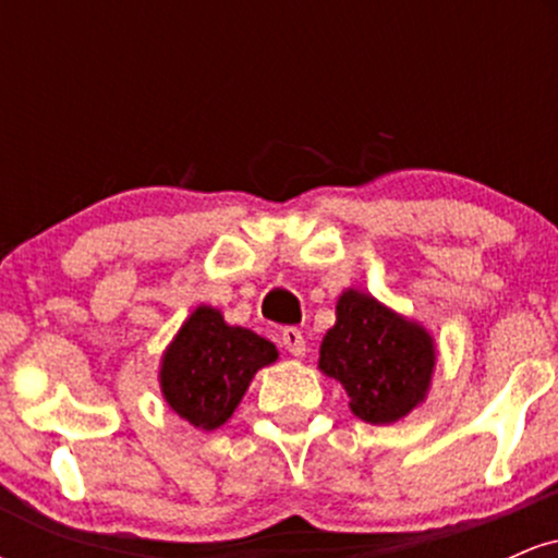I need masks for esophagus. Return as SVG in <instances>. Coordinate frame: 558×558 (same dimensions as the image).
I'll return each instance as SVG.
<instances>
[{"mask_svg": "<svg viewBox=\"0 0 558 558\" xmlns=\"http://www.w3.org/2000/svg\"><path fill=\"white\" fill-rule=\"evenodd\" d=\"M280 343L286 345L288 354H293V356L306 354V341H304V336H301L299 328H283V332H280Z\"/></svg>", "mask_w": 558, "mask_h": 558, "instance_id": "34e87169", "label": "esophagus"}]
</instances>
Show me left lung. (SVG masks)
<instances>
[{
	"label": "left lung",
	"mask_w": 558,
	"mask_h": 558,
	"mask_svg": "<svg viewBox=\"0 0 558 558\" xmlns=\"http://www.w3.org/2000/svg\"><path fill=\"white\" fill-rule=\"evenodd\" d=\"M435 367L425 328L360 291L338 299L336 325L319 345V369L338 380L351 412L369 425L407 417L425 399Z\"/></svg>",
	"instance_id": "1"
}]
</instances>
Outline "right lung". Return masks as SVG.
I'll return each mask as SVG.
<instances>
[{"instance_id":"right-lung-1","label":"right lung","mask_w":558,"mask_h":558,"mask_svg":"<svg viewBox=\"0 0 558 558\" xmlns=\"http://www.w3.org/2000/svg\"><path fill=\"white\" fill-rule=\"evenodd\" d=\"M278 360V349L257 332L230 328L217 310L198 306L162 360L165 399L202 430L228 422L254 373Z\"/></svg>"}]
</instances>
